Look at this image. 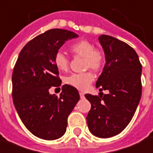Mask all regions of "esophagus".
Masks as SVG:
<instances>
[{
	"mask_svg": "<svg viewBox=\"0 0 153 153\" xmlns=\"http://www.w3.org/2000/svg\"><path fill=\"white\" fill-rule=\"evenodd\" d=\"M80 97L83 99L84 97H85V95H84V93H82V92H80Z\"/></svg>",
	"mask_w": 153,
	"mask_h": 153,
	"instance_id": "esophagus-1",
	"label": "esophagus"
}]
</instances>
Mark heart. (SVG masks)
Wrapping results in <instances>:
<instances>
[{
  "label": "heart",
  "mask_w": 153,
  "mask_h": 153,
  "mask_svg": "<svg viewBox=\"0 0 153 153\" xmlns=\"http://www.w3.org/2000/svg\"><path fill=\"white\" fill-rule=\"evenodd\" d=\"M72 53L84 57L85 69H91L97 71L101 69L104 64V54L102 52L95 49L94 44L87 40H82L76 42L70 47ZM54 64L59 71H67L69 66L68 57L64 54L58 52L54 56ZM94 80L91 72H85L79 74H72L67 78V83L79 91H85Z\"/></svg>",
  "instance_id": "heart-1"
}]
</instances>
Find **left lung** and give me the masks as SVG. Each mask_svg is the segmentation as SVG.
I'll return each mask as SVG.
<instances>
[{
    "mask_svg": "<svg viewBox=\"0 0 153 153\" xmlns=\"http://www.w3.org/2000/svg\"><path fill=\"white\" fill-rule=\"evenodd\" d=\"M98 39L106 62L96 86L109 93L85 94L91 105L86 120L93 135L106 138L120 134L134 115L142 96V65L126 43L105 34Z\"/></svg>",
    "mask_w": 153,
    "mask_h": 153,
    "instance_id": "1",
    "label": "left lung"
}]
</instances>
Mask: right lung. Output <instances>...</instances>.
<instances>
[{
	"mask_svg": "<svg viewBox=\"0 0 153 153\" xmlns=\"http://www.w3.org/2000/svg\"><path fill=\"white\" fill-rule=\"evenodd\" d=\"M78 34L53 29L30 41L19 53L12 74L13 102L27 129L36 137L55 140L66 132L68 117L80 100L78 91L69 85L62 87L58 97L51 86H60L54 56L66 41Z\"/></svg>",
	"mask_w": 153,
	"mask_h": 153,
	"instance_id": "1",
	"label": "right lung"
}]
</instances>
